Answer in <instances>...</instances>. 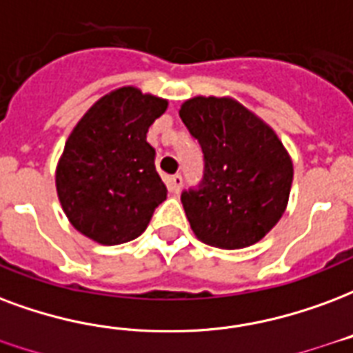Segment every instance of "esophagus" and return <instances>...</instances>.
Instances as JSON below:
<instances>
[{
  "instance_id": "esophagus-1",
  "label": "esophagus",
  "mask_w": 353,
  "mask_h": 353,
  "mask_svg": "<svg viewBox=\"0 0 353 353\" xmlns=\"http://www.w3.org/2000/svg\"><path fill=\"white\" fill-rule=\"evenodd\" d=\"M181 187H183V177H181V174H176V176L170 177V190L172 192H179L181 190Z\"/></svg>"
}]
</instances>
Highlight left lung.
Here are the masks:
<instances>
[{"label":"left lung","mask_w":353,"mask_h":353,"mask_svg":"<svg viewBox=\"0 0 353 353\" xmlns=\"http://www.w3.org/2000/svg\"><path fill=\"white\" fill-rule=\"evenodd\" d=\"M203 151V177L181 192L200 241L234 250L260 241L283 216L294 168L260 117L226 97H194L179 110Z\"/></svg>","instance_id":"left-lung-1"}]
</instances>
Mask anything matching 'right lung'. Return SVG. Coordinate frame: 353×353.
Returning <instances> with one entry per match:
<instances>
[{"label": "right lung", "instance_id": "add662e5", "mask_svg": "<svg viewBox=\"0 0 353 353\" xmlns=\"http://www.w3.org/2000/svg\"><path fill=\"white\" fill-rule=\"evenodd\" d=\"M168 103L119 88L97 101L65 143L57 196L70 224L101 245H119L148 228L166 185L145 137Z\"/></svg>", "mask_w": 353, "mask_h": 353}]
</instances>
